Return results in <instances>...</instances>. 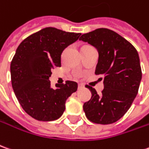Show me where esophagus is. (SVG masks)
<instances>
[{
    "label": "esophagus",
    "mask_w": 149,
    "mask_h": 149,
    "mask_svg": "<svg viewBox=\"0 0 149 149\" xmlns=\"http://www.w3.org/2000/svg\"><path fill=\"white\" fill-rule=\"evenodd\" d=\"M84 88V85L82 84H78V89H81Z\"/></svg>",
    "instance_id": "obj_1"
}]
</instances>
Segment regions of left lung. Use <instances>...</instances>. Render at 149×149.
I'll list each match as a JSON object with an SVG mask.
<instances>
[{"label":"left lung","instance_id":"1","mask_svg":"<svg viewBox=\"0 0 149 149\" xmlns=\"http://www.w3.org/2000/svg\"><path fill=\"white\" fill-rule=\"evenodd\" d=\"M80 40L97 50L95 74L104 76L101 94L91 86H86L92 97L84 103L83 110L89 121L113 123L126 114L138 93L142 78L138 52L127 40L107 28L84 34Z\"/></svg>","mask_w":149,"mask_h":149}]
</instances>
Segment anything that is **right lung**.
Listing matches in <instances>:
<instances>
[{
  "label": "right lung",
  "instance_id": "1",
  "mask_svg": "<svg viewBox=\"0 0 149 149\" xmlns=\"http://www.w3.org/2000/svg\"><path fill=\"white\" fill-rule=\"evenodd\" d=\"M81 33L46 27L25 38L10 64L11 82L19 103L30 116L39 121H53L65 110V102L77 90V83L51 87L52 70L61 65V54L77 40Z\"/></svg>",
  "mask_w": 149,
  "mask_h": 149
}]
</instances>
